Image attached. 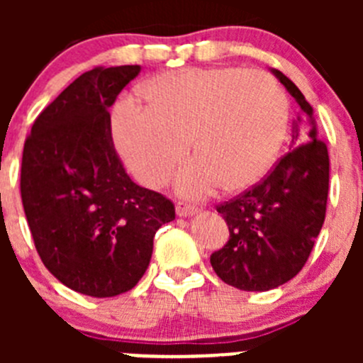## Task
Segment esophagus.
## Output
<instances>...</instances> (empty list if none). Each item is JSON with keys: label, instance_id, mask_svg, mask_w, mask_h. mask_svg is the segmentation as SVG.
I'll use <instances>...</instances> for the list:
<instances>
[{"label": "esophagus", "instance_id": "34e87169", "mask_svg": "<svg viewBox=\"0 0 363 363\" xmlns=\"http://www.w3.org/2000/svg\"><path fill=\"white\" fill-rule=\"evenodd\" d=\"M175 212H177L179 218H189V216H195L196 212H199V208L191 203L179 202L177 207H175Z\"/></svg>", "mask_w": 363, "mask_h": 363}]
</instances>
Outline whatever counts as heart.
<instances>
[{"mask_svg":"<svg viewBox=\"0 0 363 363\" xmlns=\"http://www.w3.org/2000/svg\"><path fill=\"white\" fill-rule=\"evenodd\" d=\"M145 107L117 105V151L149 188L167 182L191 142L195 158L175 179L181 195L202 199L225 186L242 191L272 168L288 133L290 104L259 69L188 68L152 77L138 89Z\"/></svg>","mask_w":363,"mask_h":363,"instance_id":"b5f03b06","label":"heart"}]
</instances>
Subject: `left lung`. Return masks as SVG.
I'll return each mask as SVG.
<instances>
[{"instance_id": "1", "label": "left lung", "mask_w": 363, "mask_h": 363, "mask_svg": "<svg viewBox=\"0 0 363 363\" xmlns=\"http://www.w3.org/2000/svg\"><path fill=\"white\" fill-rule=\"evenodd\" d=\"M270 72L298 104L290 152L265 181L218 207L230 239L211 256L221 281L244 291H269L294 279L313 251L327 212L330 163L327 145L318 140L313 107L284 73Z\"/></svg>"}]
</instances>
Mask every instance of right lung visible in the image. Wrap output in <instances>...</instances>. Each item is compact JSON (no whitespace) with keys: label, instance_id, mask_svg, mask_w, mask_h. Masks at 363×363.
I'll return each instance as SVG.
<instances>
[{"label":"right lung","instance_id":"1","mask_svg":"<svg viewBox=\"0 0 363 363\" xmlns=\"http://www.w3.org/2000/svg\"><path fill=\"white\" fill-rule=\"evenodd\" d=\"M138 65L82 73L45 108L24 144L21 196L43 265L69 290L105 298L147 270L170 200L135 184L113 151L108 108Z\"/></svg>","mask_w":363,"mask_h":363}]
</instances>
